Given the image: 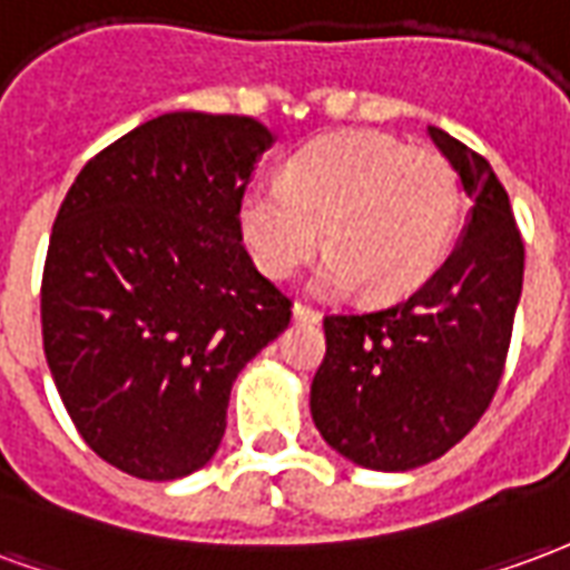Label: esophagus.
I'll return each mask as SVG.
<instances>
[{"instance_id":"esophagus-1","label":"esophagus","mask_w":570,"mask_h":570,"mask_svg":"<svg viewBox=\"0 0 570 570\" xmlns=\"http://www.w3.org/2000/svg\"><path fill=\"white\" fill-rule=\"evenodd\" d=\"M294 318H297V322H318L322 313L313 309V306H306V303H294Z\"/></svg>"}]
</instances>
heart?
<instances>
[{
	"mask_svg": "<svg viewBox=\"0 0 570 570\" xmlns=\"http://www.w3.org/2000/svg\"><path fill=\"white\" fill-rule=\"evenodd\" d=\"M461 215V181L446 154L389 132L340 130L301 145L279 178L239 194V230L255 264L285 279L322 243L331 255L315 288L361 285L371 301L422 288L446 261Z\"/></svg>",
	"mask_w": 570,
	"mask_h": 570,
	"instance_id": "1",
	"label": "heart"
}]
</instances>
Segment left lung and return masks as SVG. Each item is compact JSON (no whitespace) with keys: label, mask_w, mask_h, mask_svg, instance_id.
Here are the masks:
<instances>
[{"label":"left lung","mask_w":570,"mask_h":570,"mask_svg":"<svg viewBox=\"0 0 570 570\" xmlns=\"http://www.w3.org/2000/svg\"><path fill=\"white\" fill-rule=\"evenodd\" d=\"M473 199L443 267L404 301L325 315L309 392L327 446L373 471H413L450 452L492 404L513 334L525 245L483 154L428 127Z\"/></svg>","instance_id":"obj_1"}]
</instances>
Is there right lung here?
<instances>
[{"instance_id":"right-lung-1","label":"right lung","mask_w":570,"mask_h":570,"mask_svg":"<svg viewBox=\"0 0 570 570\" xmlns=\"http://www.w3.org/2000/svg\"><path fill=\"white\" fill-rule=\"evenodd\" d=\"M273 132L169 111L90 157L57 212L41 276L45 358L78 434L139 480L215 455L236 373L288 327L248 257L239 194Z\"/></svg>"}]
</instances>
